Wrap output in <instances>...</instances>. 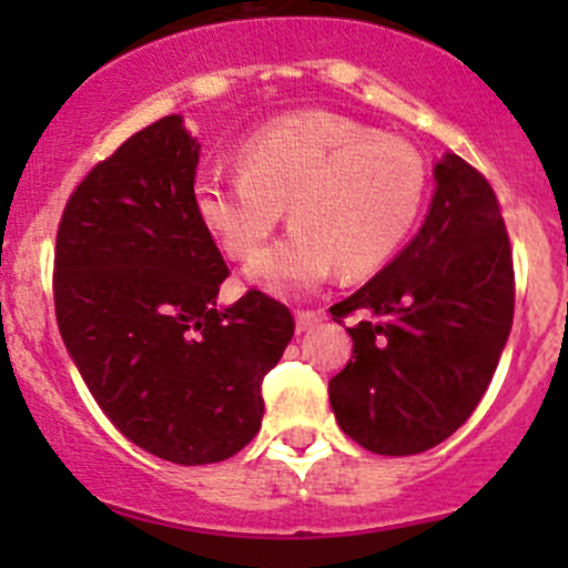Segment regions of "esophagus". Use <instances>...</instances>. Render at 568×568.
I'll list each match as a JSON object with an SVG mask.
<instances>
[{"label":"esophagus","mask_w":568,"mask_h":568,"mask_svg":"<svg viewBox=\"0 0 568 568\" xmlns=\"http://www.w3.org/2000/svg\"><path fill=\"white\" fill-rule=\"evenodd\" d=\"M321 318H324L321 316V311H296V332L311 329V326L318 324Z\"/></svg>","instance_id":"obj_1"}]
</instances>
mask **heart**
<instances>
[{
	"mask_svg": "<svg viewBox=\"0 0 568 568\" xmlns=\"http://www.w3.org/2000/svg\"><path fill=\"white\" fill-rule=\"evenodd\" d=\"M428 168L412 142L335 112L272 120L242 145V170L209 168L194 205L222 252L247 261L283 222L291 233L247 266L252 285L291 296L341 268L365 274L406 244L423 214Z\"/></svg>",
	"mask_w": 568,
	"mask_h": 568,
	"instance_id": "heart-1",
	"label": "heart"
}]
</instances>
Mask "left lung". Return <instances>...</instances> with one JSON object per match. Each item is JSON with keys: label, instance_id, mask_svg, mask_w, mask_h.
Listing matches in <instances>:
<instances>
[{"label": "left lung", "instance_id": "8db88e82", "mask_svg": "<svg viewBox=\"0 0 568 568\" xmlns=\"http://www.w3.org/2000/svg\"><path fill=\"white\" fill-rule=\"evenodd\" d=\"M420 233L390 266L329 307L354 341L329 379L343 434L412 456L448 439L484 398L514 321V257L500 203L473 164L445 153Z\"/></svg>", "mask_w": 568, "mask_h": 568}]
</instances>
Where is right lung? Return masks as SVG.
<instances>
[{
  "instance_id": "1",
  "label": "right lung",
  "mask_w": 568,
  "mask_h": 568,
  "mask_svg": "<svg viewBox=\"0 0 568 568\" xmlns=\"http://www.w3.org/2000/svg\"><path fill=\"white\" fill-rule=\"evenodd\" d=\"M200 145L178 114L136 131L73 189L57 227L54 313L123 437L175 464L236 456L294 316L261 291L216 307L227 263L194 205Z\"/></svg>"
}]
</instances>
